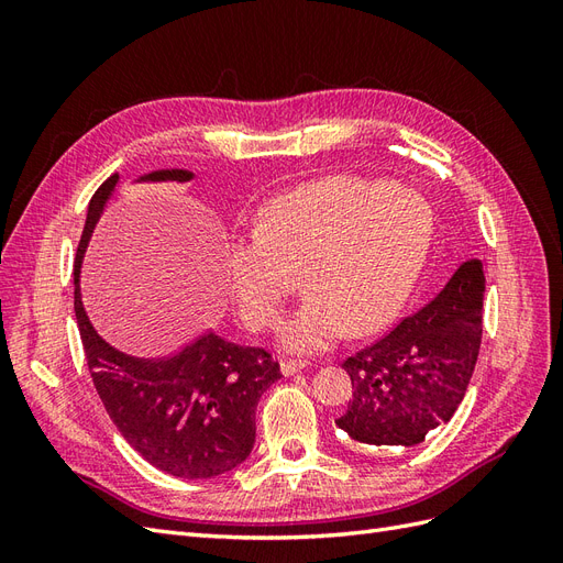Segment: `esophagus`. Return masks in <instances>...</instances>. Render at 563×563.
<instances>
[{
  "instance_id": "34e87169",
  "label": "esophagus",
  "mask_w": 563,
  "mask_h": 563,
  "mask_svg": "<svg viewBox=\"0 0 563 563\" xmlns=\"http://www.w3.org/2000/svg\"><path fill=\"white\" fill-rule=\"evenodd\" d=\"M302 368H308V362H296V360H284L282 362L284 376H296V373L302 371Z\"/></svg>"
}]
</instances>
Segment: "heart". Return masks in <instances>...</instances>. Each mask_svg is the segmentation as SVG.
Wrapping results in <instances>:
<instances>
[{
  "label": "heart",
  "mask_w": 563,
  "mask_h": 563,
  "mask_svg": "<svg viewBox=\"0 0 563 563\" xmlns=\"http://www.w3.org/2000/svg\"><path fill=\"white\" fill-rule=\"evenodd\" d=\"M428 201L356 176H327L265 201L253 240L230 246L225 284L251 331H275L296 282L310 294L282 343L327 350L345 331L366 335L395 319L428 258Z\"/></svg>",
  "instance_id": "heart-1"
}]
</instances>
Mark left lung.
<instances>
[{
  "mask_svg": "<svg viewBox=\"0 0 563 563\" xmlns=\"http://www.w3.org/2000/svg\"><path fill=\"white\" fill-rule=\"evenodd\" d=\"M484 265H460L441 291L343 362L352 380L335 420L360 444L416 446L457 411L482 345Z\"/></svg>",
  "mask_w": 563,
  "mask_h": 563,
  "instance_id": "1",
  "label": "left lung"
}]
</instances>
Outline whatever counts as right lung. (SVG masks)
<instances>
[{
  "label": "right lung",
  "mask_w": 563,
  "mask_h": 563,
  "mask_svg": "<svg viewBox=\"0 0 563 563\" xmlns=\"http://www.w3.org/2000/svg\"><path fill=\"white\" fill-rule=\"evenodd\" d=\"M190 178V172L174 168L141 180ZM117 180L112 174L91 197L77 246L75 317L84 356L114 428L150 465L183 479H211L249 457L255 441V406L282 378L279 362L263 347L234 345L216 333L199 335L166 360H135L96 333L81 305L79 267Z\"/></svg>",
  "instance_id": "1"
}]
</instances>
